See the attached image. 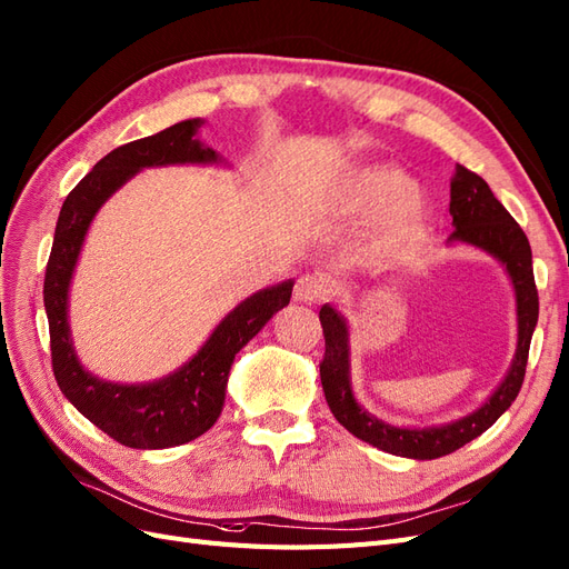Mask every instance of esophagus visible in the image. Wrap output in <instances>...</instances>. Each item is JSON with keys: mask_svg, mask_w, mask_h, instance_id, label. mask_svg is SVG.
Returning <instances> with one entry per match:
<instances>
[{"mask_svg": "<svg viewBox=\"0 0 569 569\" xmlns=\"http://www.w3.org/2000/svg\"><path fill=\"white\" fill-rule=\"evenodd\" d=\"M327 291H330V287H327V280L322 278V274H318V272L316 274H301V278L295 284V301L316 303V301L327 297Z\"/></svg>", "mask_w": 569, "mask_h": 569, "instance_id": "obj_1", "label": "esophagus"}]
</instances>
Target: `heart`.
<instances>
[{"label":"heart","mask_w":569,"mask_h":569,"mask_svg":"<svg viewBox=\"0 0 569 569\" xmlns=\"http://www.w3.org/2000/svg\"><path fill=\"white\" fill-rule=\"evenodd\" d=\"M349 201L360 211H391L385 244L403 247L429 228V209L416 197V180L401 168L372 166L360 170L349 189Z\"/></svg>","instance_id":"heart-1"}]
</instances>
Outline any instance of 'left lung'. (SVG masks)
<instances>
[{
    "label": "left lung",
    "mask_w": 569,
    "mask_h": 569,
    "mask_svg": "<svg viewBox=\"0 0 569 569\" xmlns=\"http://www.w3.org/2000/svg\"><path fill=\"white\" fill-rule=\"evenodd\" d=\"M449 211L453 216L456 228L449 237V244L462 242L498 258L508 272L515 289V301H518V351H515L506 380L498 385V389L489 396L485 406L456 422L422 429L396 427L375 418L372 412H368L356 401L351 389L347 320L330 303L320 308V322L325 335L320 382L332 416L353 437L372 443L375 449L416 460H432L458 451L460 446L477 439L481 432H487L503 416L510 403L518 399L520 387L525 382L529 343L533 327H537L539 320V295L537 284H533L531 247L527 242V234L506 211V206L493 197L489 184L477 173H472V170L456 166Z\"/></svg>",
    "instance_id": "obj_1"
}]
</instances>
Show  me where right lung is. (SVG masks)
I'll list each match as a JSON object with an SVG mask.
<instances>
[{
	"instance_id": "1",
	"label": "right lung",
	"mask_w": 569,
	"mask_h": 569,
	"mask_svg": "<svg viewBox=\"0 0 569 569\" xmlns=\"http://www.w3.org/2000/svg\"><path fill=\"white\" fill-rule=\"evenodd\" d=\"M203 120L192 118L157 134L113 149L66 197L44 272L51 368L59 389L101 432L130 449H170L201 437L220 418L232 360L239 349L291 299L287 280L256 291L218 322L203 347L182 368L147 385L99 380L80 366L68 327V289L97 211L142 168L218 163L220 157L197 140Z\"/></svg>"
}]
</instances>
